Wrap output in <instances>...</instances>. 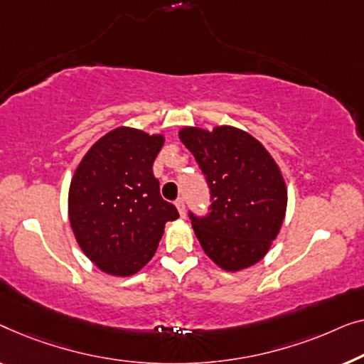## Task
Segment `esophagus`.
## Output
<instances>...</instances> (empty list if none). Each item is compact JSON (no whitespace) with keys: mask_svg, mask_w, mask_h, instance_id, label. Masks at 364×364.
I'll list each match as a JSON object with an SVG mask.
<instances>
[{"mask_svg":"<svg viewBox=\"0 0 364 364\" xmlns=\"http://www.w3.org/2000/svg\"><path fill=\"white\" fill-rule=\"evenodd\" d=\"M175 204H176L178 211H180V216H181V218L186 216V211H184V199H183V198H178L176 201H175Z\"/></svg>","mask_w":364,"mask_h":364,"instance_id":"obj_1","label":"esophagus"}]
</instances>
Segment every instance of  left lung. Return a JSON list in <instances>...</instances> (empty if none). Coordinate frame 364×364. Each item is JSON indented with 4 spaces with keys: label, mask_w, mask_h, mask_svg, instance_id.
Wrapping results in <instances>:
<instances>
[{
    "label": "left lung",
    "mask_w": 364,
    "mask_h": 364,
    "mask_svg": "<svg viewBox=\"0 0 364 364\" xmlns=\"http://www.w3.org/2000/svg\"><path fill=\"white\" fill-rule=\"evenodd\" d=\"M211 194L206 216L189 211L193 229L209 259L229 272L257 264L284 223L287 188L269 151L234 127L180 132Z\"/></svg>",
    "instance_id": "obj_1"
}]
</instances>
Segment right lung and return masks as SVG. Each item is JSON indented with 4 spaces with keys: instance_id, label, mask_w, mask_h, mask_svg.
<instances>
[{
    "instance_id": "obj_1",
    "label": "right lung",
    "mask_w": 364,
    "mask_h": 364,
    "mask_svg": "<svg viewBox=\"0 0 364 364\" xmlns=\"http://www.w3.org/2000/svg\"><path fill=\"white\" fill-rule=\"evenodd\" d=\"M165 138L115 129L87 151L69 189V219L84 254L107 274L133 275L180 218L160 194L153 161Z\"/></svg>"
}]
</instances>
